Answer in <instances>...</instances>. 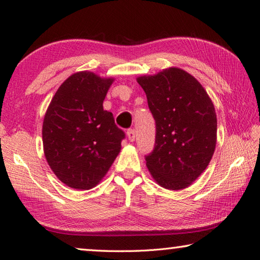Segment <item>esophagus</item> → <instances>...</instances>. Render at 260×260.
<instances>
[{"label": "esophagus", "mask_w": 260, "mask_h": 260, "mask_svg": "<svg viewBox=\"0 0 260 260\" xmlns=\"http://www.w3.org/2000/svg\"><path fill=\"white\" fill-rule=\"evenodd\" d=\"M126 137H128V139H129V141H135V139H136V132H135V130L134 129H130V130H128L126 131Z\"/></svg>", "instance_id": "34e87169"}]
</instances>
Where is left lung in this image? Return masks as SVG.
<instances>
[{"label":"left lung","instance_id":"8db88e82","mask_svg":"<svg viewBox=\"0 0 260 260\" xmlns=\"http://www.w3.org/2000/svg\"><path fill=\"white\" fill-rule=\"evenodd\" d=\"M156 121L155 149L146 166L161 187L179 190L200 177L216 146L213 102L194 76L178 67L137 77Z\"/></svg>","mask_w":260,"mask_h":260}]
</instances>
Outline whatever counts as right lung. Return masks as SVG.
<instances>
[{
    "mask_svg": "<svg viewBox=\"0 0 260 260\" xmlns=\"http://www.w3.org/2000/svg\"><path fill=\"white\" fill-rule=\"evenodd\" d=\"M113 77L93 72L74 73L57 89L42 123L46 160L68 187L86 190L96 186L121 151L124 132L103 101Z\"/></svg>",
    "mask_w": 260,
    "mask_h": 260,
    "instance_id": "1",
    "label": "right lung"
}]
</instances>
